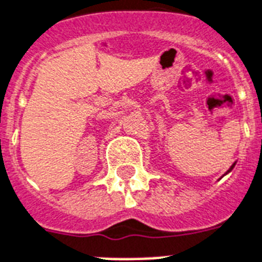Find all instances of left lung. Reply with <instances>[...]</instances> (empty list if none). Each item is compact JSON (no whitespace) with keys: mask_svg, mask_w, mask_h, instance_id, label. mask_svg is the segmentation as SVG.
Instances as JSON below:
<instances>
[{"mask_svg":"<svg viewBox=\"0 0 262 262\" xmlns=\"http://www.w3.org/2000/svg\"><path fill=\"white\" fill-rule=\"evenodd\" d=\"M234 165H236V162H234V164H233V165H232V166H230V168H229V170H228V172H226V173H225V174H228V173H229V172H232V169H233V168H234ZM225 174H224V176H225Z\"/></svg>","mask_w":262,"mask_h":262,"instance_id":"left-lung-1","label":"left lung"}]
</instances>
